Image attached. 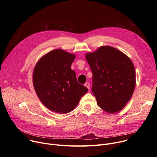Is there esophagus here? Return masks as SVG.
<instances>
[{
  "instance_id": "34e87169",
  "label": "esophagus",
  "mask_w": 157,
  "mask_h": 157,
  "mask_svg": "<svg viewBox=\"0 0 157 157\" xmlns=\"http://www.w3.org/2000/svg\"><path fill=\"white\" fill-rule=\"evenodd\" d=\"M84 86H85L88 89H90V87H89V82H86L85 84H84Z\"/></svg>"
}]
</instances>
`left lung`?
I'll list each match as a JSON object with an SVG mask.
<instances>
[{"label":"left lung","instance_id":"obj_1","mask_svg":"<svg viewBox=\"0 0 157 157\" xmlns=\"http://www.w3.org/2000/svg\"><path fill=\"white\" fill-rule=\"evenodd\" d=\"M93 73L92 91L98 106L110 114L121 111L131 99L136 84L131 59L110 46L85 55Z\"/></svg>","mask_w":157,"mask_h":157}]
</instances>
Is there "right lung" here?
<instances>
[{
	"mask_svg": "<svg viewBox=\"0 0 157 157\" xmlns=\"http://www.w3.org/2000/svg\"><path fill=\"white\" fill-rule=\"evenodd\" d=\"M75 58L73 53L56 49L43 55L35 66V91L42 104L55 113H70L88 91L78 82L76 73L71 68Z\"/></svg>",
	"mask_w": 157,
	"mask_h": 157,
	"instance_id": "obj_1",
	"label": "right lung"
}]
</instances>
